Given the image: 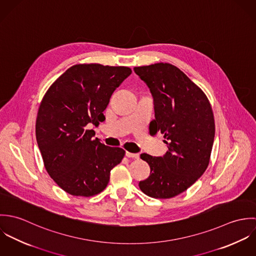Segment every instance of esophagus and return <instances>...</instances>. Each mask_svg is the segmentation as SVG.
<instances>
[{"instance_id": "1", "label": "esophagus", "mask_w": 256, "mask_h": 256, "mask_svg": "<svg viewBox=\"0 0 256 256\" xmlns=\"http://www.w3.org/2000/svg\"><path fill=\"white\" fill-rule=\"evenodd\" d=\"M125 154H126V156H128V158H139V154H132V152H125Z\"/></svg>"}]
</instances>
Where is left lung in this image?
Segmentation results:
<instances>
[{"label":"left lung","mask_w":256,"mask_h":256,"mask_svg":"<svg viewBox=\"0 0 256 256\" xmlns=\"http://www.w3.org/2000/svg\"><path fill=\"white\" fill-rule=\"evenodd\" d=\"M154 98V119L150 131L164 134L168 150L164 156L142 154L150 176L139 182L150 197L168 199L187 190L208 168L215 137L211 104L182 71L168 63L135 67Z\"/></svg>","instance_id":"obj_1"}]
</instances>
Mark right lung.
Here are the masks:
<instances>
[{
    "instance_id": "right-lung-1",
    "label": "right lung",
    "mask_w": 256,
    "mask_h": 256,
    "mask_svg": "<svg viewBox=\"0 0 256 256\" xmlns=\"http://www.w3.org/2000/svg\"><path fill=\"white\" fill-rule=\"evenodd\" d=\"M131 73L123 66L78 64L44 94L37 113V144L48 174L67 193H100L110 170L121 162L125 150L94 139L96 132L88 127L106 120L102 112L113 92Z\"/></svg>"
}]
</instances>
